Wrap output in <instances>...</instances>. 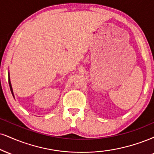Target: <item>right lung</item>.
Instances as JSON below:
<instances>
[{
    "label": "right lung",
    "instance_id": "1",
    "mask_svg": "<svg viewBox=\"0 0 154 154\" xmlns=\"http://www.w3.org/2000/svg\"><path fill=\"white\" fill-rule=\"evenodd\" d=\"M8 82H9V86H10V88H11V91L12 95H13V96H14V93H13V90H12L11 84V81H10V77H9V74H8Z\"/></svg>",
    "mask_w": 154,
    "mask_h": 154
}]
</instances>
